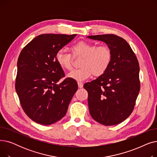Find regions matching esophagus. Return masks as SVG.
<instances>
[{
	"label": "esophagus",
	"mask_w": 157,
	"mask_h": 157,
	"mask_svg": "<svg viewBox=\"0 0 157 157\" xmlns=\"http://www.w3.org/2000/svg\"><path fill=\"white\" fill-rule=\"evenodd\" d=\"M78 87L80 88H83V83H82V82H80V81H78Z\"/></svg>",
	"instance_id": "34e87169"
}]
</instances>
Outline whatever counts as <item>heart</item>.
<instances>
[{
  "label": "heart",
  "mask_w": 157,
  "mask_h": 157,
  "mask_svg": "<svg viewBox=\"0 0 157 157\" xmlns=\"http://www.w3.org/2000/svg\"><path fill=\"white\" fill-rule=\"evenodd\" d=\"M74 57L81 58L79 62L81 68L74 70L67 74V77L76 81H83L93 74L100 76L108 70L111 63L113 53L107 46H98L94 43L79 41L71 47ZM71 53L60 49L57 52L55 59L60 67L67 71L72 69L73 57Z\"/></svg>",
  "instance_id": "heart-1"
}]
</instances>
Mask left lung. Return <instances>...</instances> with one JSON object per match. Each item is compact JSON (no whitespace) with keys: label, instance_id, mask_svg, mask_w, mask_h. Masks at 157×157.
<instances>
[{"label":"left lung","instance_id":"1","mask_svg":"<svg viewBox=\"0 0 157 157\" xmlns=\"http://www.w3.org/2000/svg\"><path fill=\"white\" fill-rule=\"evenodd\" d=\"M87 37L103 41L113 53L111 63L105 72L83 86L88 94L90 115L104 125L119 124L133 111L140 90L137 59L127 41L118 36Z\"/></svg>","mask_w":157,"mask_h":157}]
</instances>
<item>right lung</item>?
Instances as JSON below:
<instances>
[{"label":"right lung","mask_w":157,"mask_h":157,"mask_svg":"<svg viewBox=\"0 0 157 157\" xmlns=\"http://www.w3.org/2000/svg\"><path fill=\"white\" fill-rule=\"evenodd\" d=\"M76 34H41L25 46L17 62L15 88L27 116L40 125L61 120L78 90L77 82L65 76L55 55Z\"/></svg>","instance_id":"1"}]
</instances>
